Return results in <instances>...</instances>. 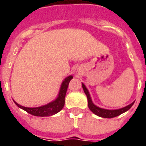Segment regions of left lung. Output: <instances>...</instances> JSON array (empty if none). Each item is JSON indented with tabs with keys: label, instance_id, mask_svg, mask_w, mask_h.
<instances>
[{
	"label": "left lung",
	"instance_id": "1",
	"mask_svg": "<svg viewBox=\"0 0 146 146\" xmlns=\"http://www.w3.org/2000/svg\"><path fill=\"white\" fill-rule=\"evenodd\" d=\"M82 88L84 89V92L87 95V98H88V107L90 109V110L92 111V113H95V115L100 116V117H103V118H113V117H116L117 116H119L120 114L125 113L127 110H130L131 107L134 105L135 102H132L131 104L125 107L121 108V109H119V110H106V109H102V108H100L95 106L93 102H92V98H91V96H90V94H89L88 90L87 89V88L85 87V85L82 84Z\"/></svg>",
	"mask_w": 146,
	"mask_h": 146
}]
</instances>
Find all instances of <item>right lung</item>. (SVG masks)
<instances>
[{
  "label": "right lung",
  "mask_w": 146,
  "mask_h": 146,
  "mask_svg": "<svg viewBox=\"0 0 146 146\" xmlns=\"http://www.w3.org/2000/svg\"><path fill=\"white\" fill-rule=\"evenodd\" d=\"M72 79H73V76H67L66 78H65V80L62 83L58 97L54 99V101L48 103V104L42 106L40 107L29 108L20 106L15 101L14 102L16 104L18 107L23 109L25 111H27L28 113L33 115V116H49L54 115V114L58 113L59 111H61L63 108L64 104H65V97H66V94L68 85H69V83Z\"/></svg>",
  "instance_id": "obj_1"
}]
</instances>
